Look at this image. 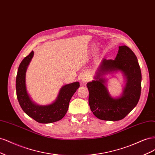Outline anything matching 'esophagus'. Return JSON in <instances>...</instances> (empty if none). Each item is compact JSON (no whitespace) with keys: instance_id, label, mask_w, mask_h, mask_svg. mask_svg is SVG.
<instances>
[{"instance_id":"1","label":"esophagus","mask_w":155,"mask_h":155,"mask_svg":"<svg viewBox=\"0 0 155 155\" xmlns=\"http://www.w3.org/2000/svg\"><path fill=\"white\" fill-rule=\"evenodd\" d=\"M81 80H82V81L84 82H87L88 80H89V77H88L87 74H83V75H82V77H81Z\"/></svg>"}]
</instances>
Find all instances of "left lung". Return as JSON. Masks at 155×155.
<instances>
[{
  "label": "left lung",
  "instance_id": "8db88e82",
  "mask_svg": "<svg viewBox=\"0 0 155 155\" xmlns=\"http://www.w3.org/2000/svg\"><path fill=\"white\" fill-rule=\"evenodd\" d=\"M114 60L104 58L94 80L87 84L89 104L94 115L103 120H120L137 105L141 93L142 74L137 58L126 46L118 47ZM120 72L126 84L121 95L113 97L107 88L103 75Z\"/></svg>",
  "mask_w": 155,
  "mask_h": 155
}]
</instances>
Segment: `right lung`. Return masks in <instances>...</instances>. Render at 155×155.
<instances>
[{
  "mask_svg": "<svg viewBox=\"0 0 155 155\" xmlns=\"http://www.w3.org/2000/svg\"><path fill=\"white\" fill-rule=\"evenodd\" d=\"M32 51L25 57L18 67L16 78L17 97L22 110L29 117L42 124H49L61 120L66 114L69 101L80 86L78 82L63 86L55 101L48 105H38L32 101L27 91L26 73L33 57Z\"/></svg>",
  "mask_w": 155,
  "mask_h": 155,
  "instance_id": "obj_1",
  "label": "right lung"
}]
</instances>
